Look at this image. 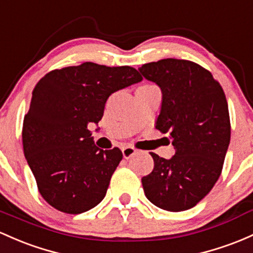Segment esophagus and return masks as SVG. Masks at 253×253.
Wrapping results in <instances>:
<instances>
[{
    "label": "esophagus",
    "mask_w": 253,
    "mask_h": 253,
    "mask_svg": "<svg viewBox=\"0 0 253 253\" xmlns=\"http://www.w3.org/2000/svg\"><path fill=\"white\" fill-rule=\"evenodd\" d=\"M135 154H137V150L132 148V146H125V148H122V155H124V158H126V160L133 157Z\"/></svg>",
    "instance_id": "1"
}]
</instances>
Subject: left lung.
Listing matches in <instances>:
<instances>
[{
	"label": "left lung",
	"mask_w": 253,
	"mask_h": 253,
	"mask_svg": "<svg viewBox=\"0 0 253 253\" xmlns=\"http://www.w3.org/2000/svg\"><path fill=\"white\" fill-rule=\"evenodd\" d=\"M162 92L156 127L169 132L175 155L151 152L154 169L141 179L146 198L167 211L191 209L221 175L230 141L228 104L209 71L187 60L163 59L138 68Z\"/></svg>",
	"instance_id": "8db88e82"
}]
</instances>
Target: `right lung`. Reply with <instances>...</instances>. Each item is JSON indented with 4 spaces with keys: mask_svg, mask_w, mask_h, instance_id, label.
<instances>
[{
    "mask_svg": "<svg viewBox=\"0 0 253 253\" xmlns=\"http://www.w3.org/2000/svg\"><path fill=\"white\" fill-rule=\"evenodd\" d=\"M141 80L129 66L84 62L37 83L24 118V154L38 191L55 209L76 215L104 198L122 152L96 146L87 126L98 125L110 95Z\"/></svg>",
    "mask_w": 253,
    "mask_h": 253,
    "instance_id": "right-lung-1",
    "label": "right lung"
}]
</instances>
